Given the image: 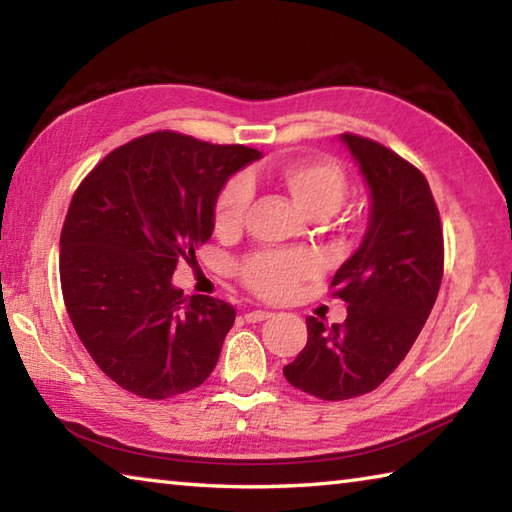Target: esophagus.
Instances as JSON below:
<instances>
[{
	"instance_id": "1",
	"label": "esophagus",
	"mask_w": 512,
	"mask_h": 512,
	"mask_svg": "<svg viewBox=\"0 0 512 512\" xmlns=\"http://www.w3.org/2000/svg\"><path fill=\"white\" fill-rule=\"evenodd\" d=\"M273 311H266V309H255V311H248L246 314V320L248 323H262V320L271 318Z\"/></svg>"
}]
</instances>
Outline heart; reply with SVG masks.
I'll return each mask as SVG.
<instances>
[{
    "instance_id": "b5f03b06",
    "label": "heart",
    "mask_w": 512,
    "mask_h": 512,
    "mask_svg": "<svg viewBox=\"0 0 512 512\" xmlns=\"http://www.w3.org/2000/svg\"><path fill=\"white\" fill-rule=\"evenodd\" d=\"M275 183L287 192L300 210L314 219L332 216L348 196V176L339 162L327 155L287 160L275 171ZM250 205L246 178H230L214 201V230L235 235L244 225ZM316 259L305 250H262L237 266V277L255 296L280 302L291 298L302 282L316 275Z\"/></svg>"
}]
</instances>
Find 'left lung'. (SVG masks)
Returning a JSON list of instances; mask_svg holds the SVG:
<instances>
[{"label":"left lung","mask_w":512,"mask_h":512,"mask_svg":"<svg viewBox=\"0 0 512 512\" xmlns=\"http://www.w3.org/2000/svg\"><path fill=\"white\" fill-rule=\"evenodd\" d=\"M370 187V225L336 271L334 298L348 302L345 323L307 318V345L284 377L318 400L366 395L400 366L438 298L445 241L424 173L368 137L343 133Z\"/></svg>","instance_id":"left-lung-1"}]
</instances>
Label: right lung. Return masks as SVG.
Masks as SVG:
<instances>
[{
    "label": "right lung",
    "mask_w": 512,
    "mask_h": 512,
    "mask_svg": "<svg viewBox=\"0 0 512 512\" xmlns=\"http://www.w3.org/2000/svg\"><path fill=\"white\" fill-rule=\"evenodd\" d=\"M259 155L155 131L110 151L74 192L60 232V289L85 350L124 391L167 400L210 377L237 311L183 296L171 275L212 237L225 180Z\"/></svg>",
    "instance_id": "right-lung-1"
}]
</instances>
